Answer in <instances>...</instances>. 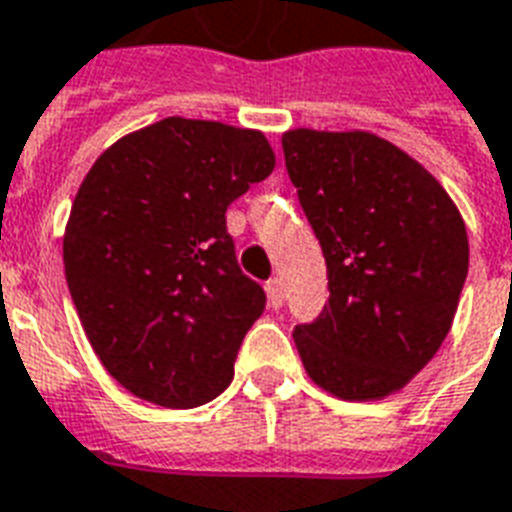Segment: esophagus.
I'll return each instance as SVG.
<instances>
[{
    "instance_id": "obj_1",
    "label": "esophagus",
    "mask_w": 512,
    "mask_h": 512,
    "mask_svg": "<svg viewBox=\"0 0 512 512\" xmlns=\"http://www.w3.org/2000/svg\"><path fill=\"white\" fill-rule=\"evenodd\" d=\"M283 280L280 277H272L267 283V301H269V307L272 310H280L283 307Z\"/></svg>"
}]
</instances>
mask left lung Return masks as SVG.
<instances>
[{"label": "left lung", "instance_id": "left-lung-1", "mask_svg": "<svg viewBox=\"0 0 512 512\" xmlns=\"http://www.w3.org/2000/svg\"><path fill=\"white\" fill-rule=\"evenodd\" d=\"M283 152L331 291L320 318L293 331L304 371L334 398H390L451 331L465 219L430 170L368 130H285Z\"/></svg>", "mask_w": 512, "mask_h": 512}]
</instances>
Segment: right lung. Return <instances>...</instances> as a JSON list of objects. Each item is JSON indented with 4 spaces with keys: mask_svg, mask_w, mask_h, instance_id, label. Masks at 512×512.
<instances>
[{
    "mask_svg": "<svg viewBox=\"0 0 512 512\" xmlns=\"http://www.w3.org/2000/svg\"><path fill=\"white\" fill-rule=\"evenodd\" d=\"M275 170L261 130L165 117L87 170L63 267L87 342L136 398L194 408L227 390L264 291L237 267L227 208Z\"/></svg>",
    "mask_w": 512,
    "mask_h": 512,
    "instance_id": "right-lung-1",
    "label": "right lung"
}]
</instances>
